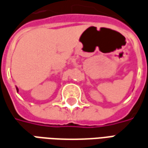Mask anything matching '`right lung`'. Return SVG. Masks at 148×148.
Listing matches in <instances>:
<instances>
[{
    "instance_id": "1",
    "label": "right lung",
    "mask_w": 148,
    "mask_h": 148,
    "mask_svg": "<svg viewBox=\"0 0 148 148\" xmlns=\"http://www.w3.org/2000/svg\"><path fill=\"white\" fill-rule=\"evenodd\" d=\"M16 91H17V92H18L19 90H18V88H17V87H16Z\"/></svg>"
}]
</instances>
